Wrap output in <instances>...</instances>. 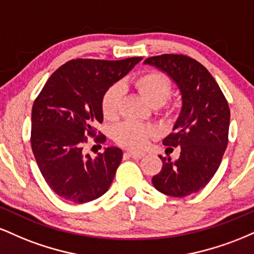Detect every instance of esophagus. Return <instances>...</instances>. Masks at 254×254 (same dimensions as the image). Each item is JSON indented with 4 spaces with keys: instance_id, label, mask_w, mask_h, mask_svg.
<instances>
[{
    "instance_id": "1",
    "label": "esophagus",
    "mask_w": 254,
    "mask_h": 254,
    "mask_svg": "<svg viewBox=\"0 0 254 254\" xmlns=\"http://www.w3.org/2000/svg\"><path fill=\"white\" fill-rule=\"evenodd\" d=\"M125 155L132 157V159H141V157H143L144 154L139 153V151H127V153H125Z\"/></svg>"
}]
</instances>
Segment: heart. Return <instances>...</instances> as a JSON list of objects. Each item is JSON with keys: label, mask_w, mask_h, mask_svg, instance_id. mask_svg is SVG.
<instances>
[{"label": "heart", "mask_w": 254, "mask_h": 254, "mask_svg": "<svg viewBox=\"0 0 254 254\" xmlns=\"http://www.w3.org/2000/svg\"><path fill=\"white\" fill-rule=\"evenodd\" d=\"M136 89L153 107H159L166 103L172 93V83L166 75L157 71H149L139 75L133 80ZM124 89L121 83L111 86L101 99V110L106 119H116L119 115ZM156 131L150 125L125 122L116 127L113 137L118 144L130 149H141L148 141L155 136Z\"/></svg>", "instance_id": "1"}]
</instances>
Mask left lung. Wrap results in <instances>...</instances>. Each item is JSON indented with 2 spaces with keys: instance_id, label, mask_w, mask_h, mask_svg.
<instances>
[{
  "instance_id": "8db88e82",
  "label": "left lung",
  "mask_w": 254,
  "mask_h": 254,
  "mask_svg": "<svg viewBox=\"0 0 254 254\" xmlns=\"http://www.w3.org/2000/svg\"><path fill=\"white\" fill-rule=\"evenodd\" d=\"M161 70L177 84L182 109L173 132L162 143L180 147L176 161L159 155L162 168L151 183L161 193L185 197L206 185L228 144L230 112L222 90L205 66L184 55H161L144 61Z\"/></svg>"
}]
</instances>
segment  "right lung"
Here are the masks:
<instances>
[{"instance_id": "add662e5", "label": "right lung", "mask_w": 254, "mask_h": 254, "mask_svg": "<svg viewBox=\"0 0 254 254\" xmlns=\"http://www.w3.org/2000/svg\"><path fill=\"white\" fill-rule=\"evenodd\" d=\"M141 57L122 61L72 60L51 75L32 107L31 144L44 179L55 193L74 203L97 199L109 190L123 151L105 148L93 159L84 154L87 136L103 123L104 93ZM105 136L95 142L103 143Z\"/></svg>"}]
</instances>
